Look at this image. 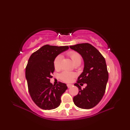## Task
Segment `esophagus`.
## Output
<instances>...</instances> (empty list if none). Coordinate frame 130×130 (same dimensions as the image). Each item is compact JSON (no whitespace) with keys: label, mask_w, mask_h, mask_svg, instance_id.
Masks as SVG:
<instances>
[{"label":"esophagus","mask_w":130,"mask_h":130,"mask_svg":"<svg viewBox=\"0 0 130 130\" xmlns=\"http://www.w3.org/2000/svg\"><path fill=\"white\" fill-rule=\"evenodd\" d=\"M73 86V85L72 84H67V87L69 88H71V87Z\"/></svg>","instance_id":"34e87169"}]
</instances>
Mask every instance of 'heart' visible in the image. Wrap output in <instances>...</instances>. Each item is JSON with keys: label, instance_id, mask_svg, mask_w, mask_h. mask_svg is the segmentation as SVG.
<instances>
[{"label": "heart", "instance_id": "1", "mask_svg": "<svg viewBox=\"0 0 130 130\" xmlns=\"http://www.w3.org/2000/svg\"><path fill=\"white\" fill-rule=\"evenodd\" d=\"M68 56L70 57V59L72 60L73 62L74 65L76 64H80L82 62V56L77 52L71 51L69 52L68 54ZM62 60V56L61 55L57 56L54 60V67L56 70H60L61 69V62ZM75 74L73 73L68 72V71H64L60 74V79L62 81L66 83H70L73 80Z\"/></svg>", "mask_w": 130, "mask_h": 130}]
</instances>
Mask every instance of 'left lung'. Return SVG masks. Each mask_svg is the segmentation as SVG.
Returning <instances> with one entry per match:
<instances>
[{
    "mask_svg": "<svg viewBox=\"0 0 130 130\" xmlns=\"http://www.w3.org/2000/svg\"><path fill=\"white\" fill-rule=\"evenodd\" d=\"M70 48L81 55L84 61V69L74 84L79 88L78 95L73 98L76 106L82 109H90L101 101L106 91L108 80L106 60L97 49L89 43H79ZM82 85L87 87L82 89Z\"/></svg>",
    "mask_w": 130,
    "mask_h": 130,
    "instance_id": "obj_1",
    "label": "left lung"
}]
</instances>
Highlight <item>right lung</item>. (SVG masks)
<instances>
[{
	"label": "right lung",
	"mask_w": 130,
	"mask_h": 130,
	"mask_svg": "<svg viewBox=\"0 0 130 130\" xmlns=\"http://www.w3.org/2000/svg\"><path fill=\"white\" fill-rule=\"evenodd\" d=\"M69 49L68 46L46 45L33 53L26 68V78L29 94L40 108L50 110L61 103V96L68 89L61 82L53 85L50 83L55 70L54 60L57 55Z\"/></svg>",
	"instance_id": "1"
}]
</instances>
